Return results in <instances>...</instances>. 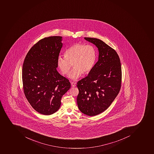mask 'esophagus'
Segmentation results:
<instances>
[{
  "instance_id": "obj_1",
  "label": "esophagus",
  "mask_w": 154,
  "mask_h": 154,
  "mask_svg": "<svg viewBox=\"0 0 154 154\" xmlns=\"http://www.w3.org/2000/svg\"><path fill=\"white\" fill-rule=\"evenodd\" d=\"M71 85H72V87H76V83H74V82H71Z\"/></svg>"
}]
</instances>
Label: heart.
<instances>
[{"label":"heart","mask_w":154,"mask_h":154,"mask_svg":"<svg viewBox=\"0 0 154 154\" xmlns=\"http://www.w3.org/2000/svg\"><path fill=\"white\" fill-rule=\"evenodd\" d=\"M96 58V51L94 46L76 44L67 48L65 51V55L59 56L57 63L64 75L69 73L73 64L74 67L69 74V77L76 80L83 73H88L92 69Z\"/></svg>","instance_id":"b5f03b06"}]
</instances>
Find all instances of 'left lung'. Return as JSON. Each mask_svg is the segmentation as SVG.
<instances>
[{"instance_id":"left-lung-1","label":"left lung","mask_w":154,"mask_h":154,"mask_svg":"<svg viewBox=\"0 0 154 154\" xmlns=\"http://www.w3.org/2000/svg\"><path fill=\"white\" fill-rule=\"evenodd\" d=\"M95 45L99 60L88 75L77 82V98L81 112L94 116L106 110L118 95L122 84V67L117 52L97 38L85 37Z\"/></svg>"}]
</instances>
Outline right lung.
I'll list each match as a JSON object with an SVG mask.
<instances>
[{
	"mask_svg": "<svg viewBox=\"0 0 154 154\" xmlns=\"http://www.w3.org/2000/svg\"><path fill=\"white\" fill-rule=\"evenodd\" d=\"M62 37H45L34 45L26 56L22 67L24 93L32 107L50 115L60 108L61 98L71 87L58 72L57 63Z\"/></svg>",
	"mask_w": 154,
	"mask_h": 154,
	"instance_id": "add662e5",
	"label": "right lung"
}]
</instances>
